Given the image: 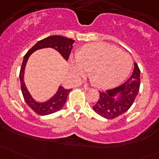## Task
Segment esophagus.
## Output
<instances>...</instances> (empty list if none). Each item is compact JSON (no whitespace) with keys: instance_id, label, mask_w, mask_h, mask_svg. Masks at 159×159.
Wrapping results in <instances>:
<instances>
[{"instance_id":"34e87169","label":"esophagus","mask_w":159,"mask_h":159,"mask_svg":"<svg viewBox=\"0 0 159 159\" xmlns=\"http://www.w3.org/2000/svg\"><path fill=\"white\" fill-rule=\"evenodd\" d=\"M84 90H86V91H89V90H90L91 89V88H89V87H88V86H86V85H84Z\"/></svg>"}]
</instances>
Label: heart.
I'll return each mask as SVG.
<instances>
[{
  "label": "heart",
  "mask_w": 159,
  "mask_h": 159,
  "mask_svg": "<svg viewBox=\"0 0 159 159\" xmlns=\"http://www.w3.org/2000/svg\"><path fill=\"white\" fill-rule=\"evenodd\" d=\"M70 70L76 78L90 70L98 87L109 89L121 84L129 76L132 60L128 53L106 43H92L84 46L75 57H70Z\"/></svg>",
  "instance_id": "1"
}]
</instances>
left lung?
Instances as JSON below:
<instances>
[{"mask_svg":"<svg viewBox=\"0 0 159 159\" xmlns=\"http://www.w3.org/2000/svg\"><path fill=\"white\" fill-rule=\"evenodd\" d=\"M131 76L124 84L105 91H99L100 97L93 110L106 119H113L131 108L140 88V70L136 63Z\"/></svg>","mask_w":159,"mask_h":159,"instance_id":"left-lung-1","label":"left lung"}]
</instances>
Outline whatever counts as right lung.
<instances>
[{
  "label": "right lung",
  "mask_w": 159,
  "mask_h": 159,
  "mask_svg": "<svg viewBox=\"0 0 159 159\" xmlns=\"http://www.w3.org/2000/svg\"><path fill=\"white\" fill-rule=\"evenodd\" d=\"M74 43H75L74 40L60 36V35L50 36L37 42L24 57L20 70V75H19L20 88H21L22 94H23L25 102L35 113L40 115H47L59 111L61 108H62L66 102L67 98L71 89H66L62 86H59L55 94L48 100L44 101V102H38L35 100L28 91L25 83V79H24L25 67H26L28 58L37 50L53 48L57 51L65 61H68L70 51L73 48Z\"/></svg>",
  "instance_id": "right-lung-1"
}]
</instances>
